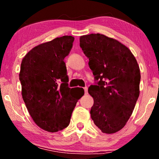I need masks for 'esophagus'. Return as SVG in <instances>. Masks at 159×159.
Segmentation results:
<instances>
[{
  "label": "esophagus",
  "instance_id": "esophagus-1",
  "mask_svg": "<svg viewBox=\"0 0 159 159\" xmlns=\"http://www.w3.org/2000/svg\"><path fill=\"white\" fill-rule=\"evenodd\" d=\"M83 89H84V91H85V94L86 95V94H88V87H85L83 88Z\"/></svg>",
  "mask_w": 159,
  "mask_h": 159
}]
</instances>
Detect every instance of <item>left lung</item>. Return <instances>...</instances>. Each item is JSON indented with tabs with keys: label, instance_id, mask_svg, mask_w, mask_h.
<instances>
[{
	"label": "left lung",
	"instance_id": "obj_1",
	"mask_svg": "<svg viewBox=\"0 0 159 159\" xmlns=\"http://www.w3.org/2000/svg\"><path fill=\"white\" fill-rule=\"evenodd\" d=\"M80 46L96 80L88 88L94 99L91 118L102 133H116L126 124L139 98L138 64L127 47L103 34L80 36Z\"/></svg>",
	"mask_w": 159,
	"mask_h": 159
}]
</instances>
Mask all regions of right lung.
<instances>
[{
    "mask_svg": "<svg viewBox=\"0 0 159 159\" xmlns=\"http://www.w3.org/2000/svg\"><path fill=\"white\" fill-rule=\"evenodd\" d=\"M74 38L64 36L34 48L21 64V95L29 114L43 130L55 133L69 125L80 88H70L64 59L73 47Z\"/></svg>",
    "mask_w": 159,
    "mask_h": 159,
    "instance_id": "add662e5",
    "label": "right lung"
}]
</instances>
